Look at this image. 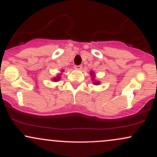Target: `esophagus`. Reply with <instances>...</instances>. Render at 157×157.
<instances>
[{"label":"esophagus","mask_w":157,"mask_h":157,"mask_svg":"<svg viewBox=\"0 0 157 157\" xmlns=\"http://www.w3.org/2000/svg\"><path fill=\"white\" fill-rule=\"evenodd\" d=\"M75 68L77 70H80L81 68H82V66H81V65H79V66H75Z\"/></svg>","instance_id":"obj_1"}]
</instances>
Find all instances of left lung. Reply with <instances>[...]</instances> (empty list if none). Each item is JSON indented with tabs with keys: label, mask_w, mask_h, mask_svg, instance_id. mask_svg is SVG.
I'll return each instance as SVG.
<instances>
[{
	"label": "left lung",
	"mask_w": 157,
	"mask_h": 157,
	"mask_svg": "<svg viewBox=\"0 0 157 157\" xmlns=\"http://www.w3.org/2000/svg\"><path fill=\"white\" fill-rule=\"evenodd\" d=\"M91 75H92V80H94V74H93L92 71L91 72ZM94 84L98 85V84H100V82H98V81H95V82H94Z\"/></svg>",
	"instance_id": "8db88e82"
}]
</instances>
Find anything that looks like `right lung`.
Segmentation results:
<instances>
[{"label": "right lung", "instance_id": "add662e5", "mask_svg": "<svg viewBox=\"0 0 157 157\" xmlns=\"http://www.w3.org/2000/svg\"><path fill=\"white\" fill-rule=\"evenodd\" d=\"M60 75H58V76H57V77H55V78H53V80L57 82V81H58L59 80H60Z\"/></svg>", "mask_w": 157, "mask_h": 157}]
</instances>
